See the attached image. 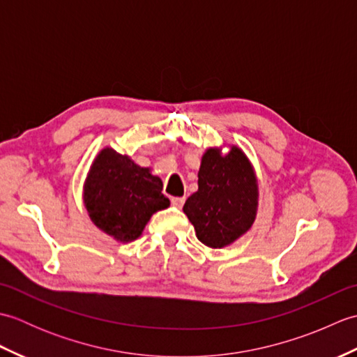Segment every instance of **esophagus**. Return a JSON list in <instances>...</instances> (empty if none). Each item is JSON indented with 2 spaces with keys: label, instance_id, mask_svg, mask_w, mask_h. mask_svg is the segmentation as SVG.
Segmentation results:
<instances>
[{
  "label": "esophagus",
  "instance_id": "obj_1",
  "mask_svg": "<svg viewBox=\"0 0 357 357\" xmlns=\"http://www.w3.org/2000/svg\"><path fill=\"white\" fill-rule=\"evenodd\" d=\"M184 202H185V198H172V206L176 208H183Z\"/></svg>",
  "mask_w": 357,
  "mask_h": 357
}]
</instances>
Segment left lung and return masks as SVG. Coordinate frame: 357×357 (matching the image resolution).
Returning <instances> with one entry per match:
<instances>
[{
	"label": "left lung",
	"instance_id": "8db88e82",
	"mask_svg": "<svg viewBox=\"0 0 357 357\" xmlns=\"http://www.w3.org/2000/svg\"><path fill=\"white\" fill-rule=\"evenodd\" d=\"M257 198V178L244 151L230 146L222 155V149L210 147L201 159L198 192L183 210L204 245L222 248L252 229Z\"/></svg>",
	"mask_w": 357,
	"mask_h": 357
}]
</instances>
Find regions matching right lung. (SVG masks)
I'll use <instances>...</instances> for the list:
<instances>
[{"instance_id": "add662e5", "label": "right lung", "mask_w": 357, "mask_h": 357, "mask_svg": "<svg viewBox=\"0 0 357 357\" xmlns=\"http://www.w3.org/2000/svg\"><path fill=\"white\" fill-rule=\"evenodd\" d=\"M82 198L92 222L119 242L138 239L151 215L170 206L161 178L110 147L90 165Z\"/></svg>"}]
</instances>
